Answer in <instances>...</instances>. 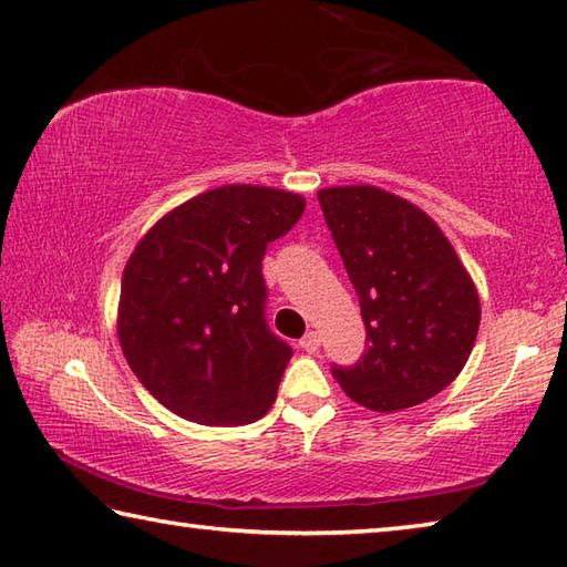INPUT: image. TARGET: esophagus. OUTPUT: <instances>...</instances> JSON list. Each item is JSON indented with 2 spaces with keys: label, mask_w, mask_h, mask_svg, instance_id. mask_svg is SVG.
<instances>
[{
  "label": "esophagus",
  "mask_w": 567,
  "mask_h": 567,
  "mask_svg": "<svg viewBox=\"0 0 567 567\" xmlns=\"http://www.w3.org/2000/svg\"><path fill=\"white\" fill-rule=\"evenodd\" d=\"M319 344H322V339H319L317 332H307V334L300 339V347L305 349V352H310V354L317 352Z\"/></svg>",
  "instance_id": "esophagus-1"
}]
</instances>
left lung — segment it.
<instances>
[{"mask_svg":"<svg viewBox=\"0 0 567 567\" xmlns=\"http://www.w3.org/2000/svg\"><path fill=\"white\" fill-rule=\"evenodd\" d=\"M367 327L352 367L332 364L344 394L399 411L444 391L476 342L481 305L466 267L424 210L374 185L317 193Z\"/></svg>","mask_w":567,"mask_h":567,"instance_id":"8db88e82","label":"left lung"}]
</instances>
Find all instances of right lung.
I'll use <instances>...</instances> for the list:
<instances>
[{
  "instance_id": "right-lung-1",
  "label": "right lung",
  "mask_w": 567,
  "mask_h": 567,
  "mask_svg": "<svg viewBox=\"0 0 567 567\" xmlns=\"http://www.w3.org/2000/svg\"><path fill=\"white\" fill-rule=\"evenodd\" d=\"M295 193L223 185L148 230L123 270L118 339L138 382L195 424L267 414L292 347L265 317L262 257L302 218Z\"/></svg>"
}]
</instances>
